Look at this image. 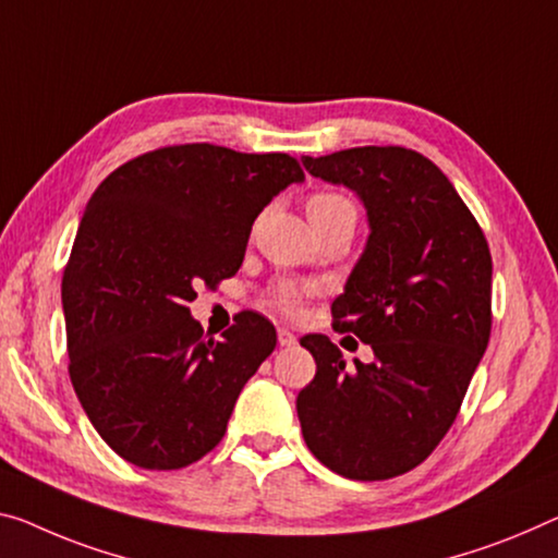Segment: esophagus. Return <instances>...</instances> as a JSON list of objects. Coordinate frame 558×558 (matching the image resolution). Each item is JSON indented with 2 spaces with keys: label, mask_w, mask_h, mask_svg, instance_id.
Segmentation results:
<instances>
[{
  "label": "esophagus",
  "mask_w": 558,
  "mask_h": 558,
  "mask_svg": "<svg viewBox=\"0 0 558 558\" xmlns=\"http://www.w3.org/2000/svg\"><path fill=\"white\" fill-rule=\"evenodd\" d=\"M279 344L281 347H294L296 344V337H294V331H289L287 327H279Z\"/></svg>",
  "instance_id": "34e87169"
}]
</instances>
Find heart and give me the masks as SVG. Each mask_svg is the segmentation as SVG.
Listing matches in <instances>:
<instances>
[{
	"label": "heart",
	"instance_id": "b5f03b06",
	"mask_svg": "<svg viewBox=\"0 0 558 558\" xmlns=\"http://www.w3.org/2000/svg\"><path fill=\"white\" fill-rule=\"evenodd\" d=\"M341 209L356 211L354 204H351L347 196L333 194V192L314 194L306 204L308 217H322V214H331V211H341ZM271 302L277 304L281 312L299 314L304 308V289L299 284H291V281H281V284L271 289Z\"/></svg>",
	"mask_w": 558,
	"mask_h": 558
}]
</instances>
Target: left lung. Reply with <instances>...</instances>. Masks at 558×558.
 Instances as JSON below:
<instances>
[{
  "label": "left lung",
  "instance_id": "obj_1",
  "mask_svg": "<svg viewBox=\"0 0 558 558\" xmlns=\"http://www.w3.org/2000/svg\"><path fill=\"white\" fill-rule=\"evenodd\" d=\"M302 161L366 207V250L331 314L333 329L372 347L374 362L349 368L329 337L306 333L316 374L299 391L296 414L324 466L381 482L422 464L459 414L492 333V254L474 214L424 154L354 147Z\"/></svg>",
  "mask_w": 558,
  "mask_h": 558
}]
</instances>
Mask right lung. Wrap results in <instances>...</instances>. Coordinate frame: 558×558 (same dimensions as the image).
<instances>
[{
  "mask_svg": "<svg viewBox=\"0 0 558 558\" xmlns=\"http://www.w3.org/2000/svg\"><path fill=\"white\" fill-rule=\"evenodd\" d=\"M294 182L304 171L289 154L179 144L126 161L92 194L62 279L70 379L130 464L171 471L209 453L277 347L256 312L204 339L186 304L234 277L254 219Z\"/></svg>",
  "mask_w": 558,
  "mask_h": 558,
  "instance_id": "obj_1",
  "label": "right lung"
}]
</instances>
